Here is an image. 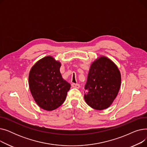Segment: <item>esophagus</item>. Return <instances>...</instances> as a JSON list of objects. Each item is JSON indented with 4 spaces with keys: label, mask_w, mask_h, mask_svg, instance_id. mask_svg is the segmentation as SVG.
Here are the masks:
<instances>
[{
    "label": "esophagus",
    "mask_w": 147,
    "mask_h": 147,
    "mask_svg": "<svg viewBox=\"0 0 147 147\" xmlns=\"http://www.w3.org/2000/svg\"><path fill=\"white\" fill-rule=\"evenodd\" d=\"M71 86H72L73 88H77V89L80 88V84H79L72 83V84H71Z\"/></svg>",
    "instance_id": "obj_1"
}]
</instances>
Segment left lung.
Wrapping results in <instances>:
<instances>
[{"instance_id": "obj_1", "label": "left lung", "mask_w": 147, "mask_h": 147, "mask_svg": "<svg viewBox=\"0 0 147 147\" xmlns=\"http://www.w3.org/2000/svg\"><path fill=\"white\" fill-rule=\"evenodd\" d=\"M121 80L120 71L114 62L99 56L89 68L84 95L85 102L97 110L109 108L118 95Z\"/></svg>"}]
</instances>
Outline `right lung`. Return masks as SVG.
<instances>
[{"label": "right lung", "instance_id": "right-lung-1", "mask_svg": "<svg viewBox=\"0 0 147 147\" xmlns=\"http://www.w3.org/2000/svg\"><path fill=\"white\" fill-rule=\"evenodd\" d=\"M61 64L52 56L37 61L31 68L28 84L35 102L46 111L57 109L65 101L70 84L60 73Z\"/></svg>", "mask_w": 147, "mask_h": 147}]
</instances>
